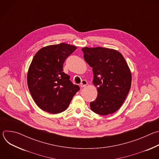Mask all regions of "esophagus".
Wrapping results in <instances>:
<instances>
[{"mask_svg": "<svg viewBox=\"0 0 159 159\" xmlns=\"http://www.w3.org/2000/svg\"><path fill=\"white\" fill-rule=\"evenodd\" d=\"M87 85V82L85 80H82L81 83H80V87H84Z\"/></svg>", "mask_w": 159, "mask_h": 159, "instance_id": "1", "label": "esophagus"}]
</instances>
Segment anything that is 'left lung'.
Wrapping results in <instances>:
<instances>
[{
  "instance_id": "obj_1",
  "label": "left lung",
  "mask_w": 159,
  "mask_h": 159,
  "mask_svg": "<svg viewBox=\"0 0 159 159\" xmlns=\"http://www.w3.org/2000/svg\"><path fill=\"white\" fill-rule=\"evenodd\" d=\"M85 61L93 67V83L98 97L90 109L101 115L112 114L123 104L131 87V74L123 56L114 49L82 48Z\"/></svg>"
}]
</instances>
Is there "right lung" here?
Returning <instances> with one entry per match:
<instances>
[{"label":"right lung","instance_id":"1","mask_svg":"<svg viewBox=\"0 0 159 159\" xmlns=\"http://www.w3.org/2000/svg\"><path fill=\"white\" fill-rule=\"evenodd\" d=\"M76 49L62 43L41 48L33 57L27 75L28 86L42 110L52 114L64 111L79 90V85L72 84L63 72L65 59Z\"/></svg>","mask_w":159,"mask_h":159}]
</instances>
